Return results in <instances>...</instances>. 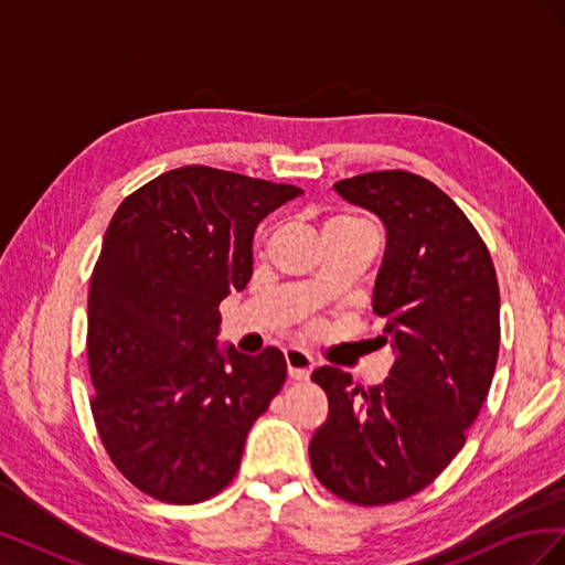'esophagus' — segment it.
<instances>
[{"label": "esophagus", "instance_id": "obj_1", "mask_svg": "<svg viewBox=\"0 0 565 565\" xmlns=\"http://www.w3.org/2000/svg\"><path fill=\"white\" fill-rule=\"evenodd\" d=\"M285 361H287V372L289 377H292L295 382H306L309 380V374L313 370V358L301 351V349H287L285 351Z\"/></svg>", "mask_w": 565, "mask_h": 565}]
</instances>
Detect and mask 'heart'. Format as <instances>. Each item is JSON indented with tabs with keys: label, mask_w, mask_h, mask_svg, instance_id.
I'll return each mask as SVG.
<instances>
[{
	"label": "heart",
	"mask_w": 565,
	"mask_h": 565,
	"mask_svg": "<svg viewBox=\"0 0 565 565\" xmlns=\"http://www.w3.org/2000/svg\"><path fill=\"white\" fill-rule=\"evenodd\" d=\"M351 224H361V221L351 216H337V218H330L324 226H351Z\"/></svg>",
	"instance_id": "1"
}]
</instances>
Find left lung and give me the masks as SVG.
Wrapping results in <instances>:
<instances>
[{"instance_id":"1","label":"left lung","mask_w":565,"mask_h":565,"mask_svg":"<svg viewBox=\"0 0 565 565\" xmlns=\"http://www.w3.org/2000/svg\"><path fill=\"white\" fill-rule=\"evenodd\" d=\"M334 193L386 228L372 311L396 363L367 388L339 367L311 374L330 413L309 457L341 500L388 504L429 486L465 446L498 365V276L471 221L431 181L393 169L337 181Z\"/></svg>"}]
</instances>
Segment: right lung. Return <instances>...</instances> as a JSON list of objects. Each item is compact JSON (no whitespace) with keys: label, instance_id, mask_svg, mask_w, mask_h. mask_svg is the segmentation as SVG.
<instances>
[{"label":"right lung","instance_id":"right-lung-1","mask_svg":"<svg viewBox=\"0 0 565 565\" xmlns=\"http://www.w3.org/2000/svg\"><path fill=\"white\" fill-rule=\"evenodd\" d=\"M297 185L179 167L119 204L89 285L92 413L115 467L172 504L210 500L282 388L280 349L218 347V303L252 278L254 231Z\"/></svg>","mask_w":565,"mask_h":565}]
</instances>
